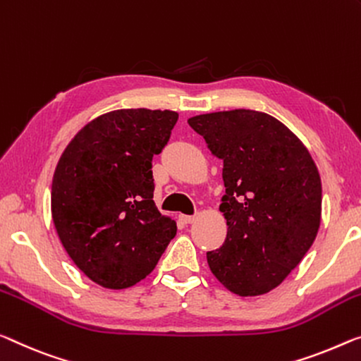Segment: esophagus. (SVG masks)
Masks as SVG:
<instances>
[{"instance_id": "1", "label": "esophagus", "mask_w": 361, "mask_h": 361, "mask_svg": "<svg viewBox=\"0 0 361 361\" xmlns=\"http://www.w3.org/2000/svg\"><path fill=\"white\" fill-rule=\"evenodd\" d=\"M179 219H180L184 224H192L193 221L197 219V216H195V214H180Z\"/></svg>"}]
</instances>
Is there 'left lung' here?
<instances>
[{
    "label": "left lung",
    "instance_id": "8db88e82",
    "mask_svg": "<svg viewBox=\"0 0 361 361\" xmlns=\"http://www.w3.org/2000/svg\"><path fill=\"white\" fill-rule=\"evenodd\" d=\"M223 159L227 219L223 247L207 253L212 273L231 292L262 295L281 284L313 245L321 221V179L303 143L252 109L188 119Z\"/></svg>",
    "mask_w": 361,
    "mask_h": 361
}]
</instances>
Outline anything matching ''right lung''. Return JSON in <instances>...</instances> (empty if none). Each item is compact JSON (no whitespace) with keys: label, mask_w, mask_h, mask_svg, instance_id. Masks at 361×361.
<instances>
[{"label":"right lung","mask_w":361,"mask_h":361,"mask_svg":"<svg viewBox=\"0 0 361 361\" xmlns=\"http://www.w3.org/2000/svg\"><path fill=\"white\" fill-rule=\"evenodd\" d=\"M179 114L119 109L88 123L59 158L51 213L66 252L108 289L147 277L176 235L153 202L152 159L168 145Z\"/></svg>","instance_id":"add662e5"}]
</instances>
